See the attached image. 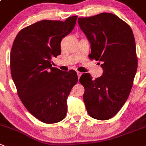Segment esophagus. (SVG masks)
Here are the masks:
<instances>
[{
	"instance_id": "34e87169",
	"label": "esophagus",
	"mask_w": 146,
	"mask_h": 146,
	"mask_svg": "<svg viewBox=\"0 0 146 146\" xmlns=\"http://www.w3.org/2000/svg\"><path fill=\"white\" fill-rule=\"evenodd\" d=\"M77 75H78L79 78H80V77H81L82 74V72H77Z\"/></svg>"
}]
</instances>
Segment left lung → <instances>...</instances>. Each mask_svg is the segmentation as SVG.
Returning a JSON list of instances; mask_svg holds the SVG:
<instances>
[{"label":"left lung","mask_w":146,"mask_h":146,"mask_svg":"<svg viewBox=\"0 0 146 146\" xmlns=\"http://www.w3.org/2000/svg\"><path fill=\"white\" fill-rule=\"evenodd\" d=\"M78 23L90 43L89 57L102 62L103 69L102 75L95 80L88 73L80 77L86 109L93 118L109 120L128 98L136 74L138 59L133 31L110 13L79 18Z\"/></svg>","instance_id":"obj_1"}]
</instances>
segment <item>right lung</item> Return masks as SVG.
<instances>
[{
    "label": "right lung",
    "mask_w": 146,
    "mask_h": 146,
    "mask_svg": "<svg viewBox=\"0 0 146 146\" xmlns=\"http://www.w3.org/2000/svg\"><path fill=\"white\" fill-rule=\"evenodd\" d=\"M77 19L36 22L21 29L12 46L10 66L18 95L32 115L47 124L64 118L66 100L78 81L75 71L62 72L51 64L61 54V41Z\"/></svg>",
    "instance_id": "right-lung-1"
}]
</instances>
